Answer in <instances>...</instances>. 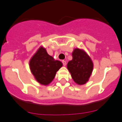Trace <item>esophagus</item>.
Listing matches in <instances>:
<instances>
[{"label":"esophagus","mask_w":122,"mask_h":122,"mask_svg":"<svg viewBox=\"0 0 122 122\" xmlns=\"http://www.w3.org/2000/svg\"><path fill=\"white\" fill-rule=\"evenodd\" d=\"M62 64H63V65H64V66H66V61H64V60H62Z\"/></svg>","instance_id":"obj_1"}]
</instances>
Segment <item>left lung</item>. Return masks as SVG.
<instances>
[{
  "label": "left lung",
  "instance_id": "8db88e82",
  "mask_svg": "<svg viewBox=\"0 0 122 122\" xmlns=\"http://www.w3.org/2000/svg\"><path fill=\"white\" fill-rule=\"evenodd\" d=\"M75 82L84 84L88 80L93 68V64L88 55L81 50L76 48L72 52V60L67 65Z\"/></svg>",
  "mask_w": 122,
  "mask_h": 122
}]
</instances>
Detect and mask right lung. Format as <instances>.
<instances>
[{"mask_svg": "<svg viewBox=\"0 0 122 122\" xmlns=\"http://www.w3.org/2000/svg\"><path fill=\"white\" fill-rule=\"evenodd\" d=\"M30 71L38 82L46 85L55 78L56 73L62 67V62L55 60L41 47L31 58L29 62Z\"/></svg>", "mask_w": 122, "mask_h": 122, "instance_id": "obj_1", "label": "right lung"}]
</instances>
